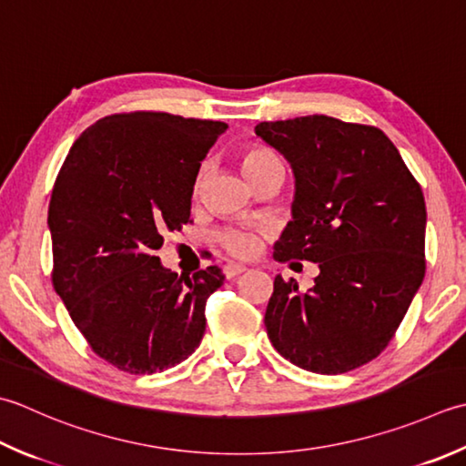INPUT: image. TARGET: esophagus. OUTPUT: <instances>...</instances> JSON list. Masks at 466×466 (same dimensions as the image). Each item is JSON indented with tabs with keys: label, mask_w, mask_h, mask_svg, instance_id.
<instances>
[{
	"label": "esophagus",
	"mask_w": 466,
	"mask_h": 466,
	"mask_svg": "<svg viewBox=\"0 0 466 466\" xmlns=\"http://www.w3.org/2000/svg\"><path fill=\"white\" fill-rule=\"evenodd\" d=\"M242 272H246V267H242V264L230 262V264H226V267H224V277L226 279H234V277L242 275Z\"/></svg>",
	"instance_id": "obj_1"
}]
</instances>
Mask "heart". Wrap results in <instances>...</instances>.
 Segmentation results:
<instances>
[{
	"label": "heart",
	"instance_id": "b5f03b06",
	"mask_svg": "<svg viewBox=\"0 0 466 466\" xmlns=\"http://www.w3.org/2000/svg\"><path fill=\"white\" fill-rule=\"evenodd\" d=\"M277 155L264 149V147H250L242 153V169L244 176L248 177L250 173L267 166L268 161H275ZM264 232L260 230H250V228H228L218 234V242H220L222 248L230 254L234 258H252L257 257L260 246H262Z\"/></svg>",
	"mask_w": 466,
	"mask_h": 466
}]
</instances>
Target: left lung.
Wrapping results in <instances>:
<instances>
[{"label": "left lung", "instance_id": "left-lung-1", "mask_svg": "<svg viewBox=\"0 0 466 466\" xmlns=\"http://www.w3.org/2000/svg\"><path fill=\"white\" fill-rule=\"evenodd\" d=\"M290 161L295 220L275 260L319 262L309 293L275 279L264 325L282 358L335 376L394 339L426 272L422 187L384 131L325 115L258 123Z\"/></svg>", "mask_w": 466, "mask_h": 466}]
</instances>
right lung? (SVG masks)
Wrapping results in <instances>:
<instances>
[{
    "mask_svg": "<svg viewBox=\"0 0 466 466\" xmlns=\"http://www.w3.org/2000/svg\"><path fill=\"white\" fill-rule=\"evenodd\" d=\"M226 129L159 111L108 115L78 137L54 181V290L90 350L125 373L169 370L202 341L222 268L177 277L155 250L191 222L199 167Z\"/></svg>",
    "mask_w": 466,
    "mask_h": 466,
    "instance_id": "obj_1",
    "label": "right lung"
}]
</instances>
